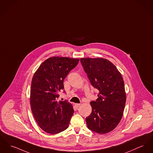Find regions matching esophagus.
Instances as JSON below:
<instances>
[{
  "label": "esophagus",
  "mask_w": 153,
  "mask_h": 153,
  "mask_svg": "<svg viewBox=\"0 0 153 153\" xmlns=\"http://www.w3.org/2000/svg\"><path fill=\"white\" fill-rule=\"evenodd\" d=\"M80 105H81L80 103H76V104H75V106L77 108H79Z\"/></svg>",
  "instance_id": "obj_1"
}]
</instances>
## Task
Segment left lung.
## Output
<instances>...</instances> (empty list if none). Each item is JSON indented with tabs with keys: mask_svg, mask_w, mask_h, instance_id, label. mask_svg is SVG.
<instances>
[{
	"mask_svg": "<svg viewBox=\"0 0 153 153\" xmlns=\"http://www.w3.org/2000/svg\"><path fill=\"white\" fill-rule=\"evenodd\" d=\"M91 85L99 91L98 99L91 101L92 112L85 121L88 129L100 134L113 131L121 121L126 105L123 78L117 68L102 58H81Z\"/></svg>",
	"mask_w": 153,
	"mask_h": 153,
	"instance_id": "obj_1",
	"label": "left lung"
}]
</instances>
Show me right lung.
<instances>
[{"instance_id": "1", "label": "right lung", "mask_w": 153, "mask_h": 153, "mask_svg": "<svg viewBox=\"0 0 153 153\" xmlns=\"http://www.w3.org/2000/svg\"><path fill=\"white\" fill-rule=\"evenodd\" d=\"M79 61V59L68 57H51L40 65L33 75L31 110L39 126L48 134H58L68 127L74 110L68 100L58 101V93L64 88V79Z\"/></svg>"}]
</instances>
